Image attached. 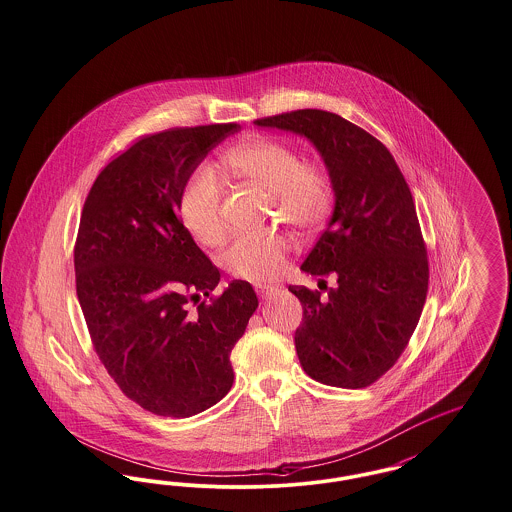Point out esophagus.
<instances>
[{
	"instance_id": "esophagus-1",
	"label": "esophagus",
	"mask_w": 512,
	"mask_h": 512,
	"mask_svg": "<svg viewBox=\"0 0 512 512\" xmlns=\"http://www.w3.org/2000/svg\"><path fill=\"white\" fill-rule=\"evenodd\" d=\"M255 292L259 293L261 297H268V295L276 293V288L268 286V284H255Z\"/></svg>"
}]
</instances>
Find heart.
Segmentation results:
<instances>
[{
    "mask_svg": "<svg viewBox=\"0 0 512 512\" xmlns=\"http://www.w3.org/2000/svg\"><path fill=\"white\" fill-rule=\"evenodd\" d=\"M228 171L270 194L276 215L295 230L311 232L334 209L336 190L330 172L317 163L301 161L293 147L268 138H253L232 147L222 157ZM222 184L207 165L197 167L180 194V219L199 244L222 242ZM290 244L280 234L240 236L220 257L232 276L249 282L276 280L286 267Z\"/></svg>",
    "mask_w": 512,
    "mask_h": 512,
    "instance_id": "obj_1",
    "label": "heart"
}]
</instances>
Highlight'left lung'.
Listing matches in <instances>:
<instances>
[{"label":"left lung","instance_id":"1","mask_svg":"<svg viewBox=\"0 0 512 512\" xmlns=\"http://www.w3.org/2000/svg\"><path fill=\"white\" fill-rule=\"evenodd\" d=\"M255 124L309 138L336 190L334 215L301 270L336 274L338 286L326 297L288 288L303 307L293 338L299 363L326 386L366 388L405 351L428 293V255L409 184L388 147L336 113L299 109Z\"/></svg>","mask_w":512,"mask_h":512}]
</instances>
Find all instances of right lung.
<instances>
[{"mask_svg":"<svg viewBox=\"0 0 512 512\" xmlns=\"http://www.w3.org/2000/svg\"><path fill=\"white\" fill-rule=\"evenodd\" d=\"M238 128L138 138L99 172L80 215L74 276L90 340L122 393L159 416H194L230 391V351L259 305L245 280L213 295L219 268L178 217L188 176Z\"/></svg>","mask_w":512,"mask_h":512,"instance_id":"right-lung-1","label":"right lung"}]
</instances>
